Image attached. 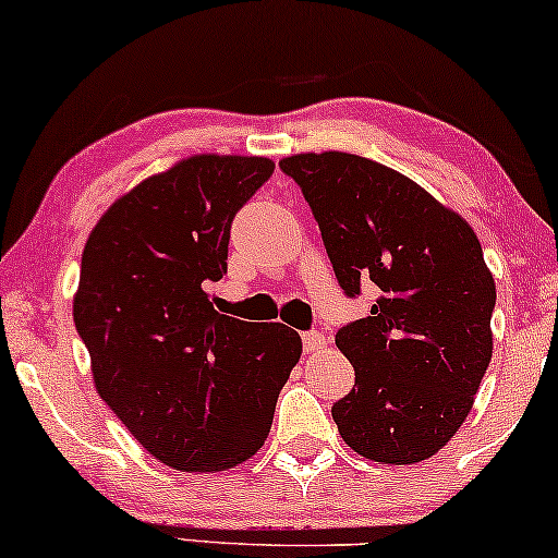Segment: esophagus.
Here are the masks:
<instances>
[{"instance_id": "34e87169", "label": "esophagus", "mask_w": 558, "mask_h": 558, "mask_svg": "<svg viewBox=\"0 0 558 558\" xmlns=\"http://www.w3.org/2000/svg\"><path fill=\"white\" fill-rule=\"evenodd\" d=\"M325 336H320L317 330H310V332H302V349L305 353H317L320 349H325Z\"/></svg>"}]
</instances>
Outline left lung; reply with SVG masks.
Returning a JSON list of instances; mask_svg holds the SVG:
<instances>
[{"mask_svg":"<svg viewBox=\"0 0 558 558\" xmlns=\"http://www.w3.org/2000/svg\"><path fill=\"white\" fill-rule=\"evenodd\" d=\"M279 169L305 194L343 292H379L336 332L356 372L330 410L341 438L385 464L430 459L466 421L492 359L497 292L474 230L372 158L296 154Z\"/></svg>","mask_w":558,"mask_h":558,"instance_id":"1","label":"left lung"}]
</instances>
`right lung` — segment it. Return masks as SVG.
Instances as JSON below:
<instances>
[{
    "label": "right lung",
    "mask_w": 558,
    "mask_h": 558,
    "mask_svg": "<svg viewBox=\"0 0 558 558\" xmlns=\"http://www.w3.org/2000/svg\"><path fill=\"white\" fill-rule=\"evenodd\" d=\"M264 156L202 154L148 177L84 245L74 323L94 385L137 444L179 472L251 459L302 353L281 323L220 315L233 217L266 179Z\"/></svg>",
    "instance_id": "add662e5"
}]
</instances>
